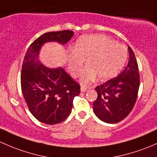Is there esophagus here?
Returning a JSON list of instances; mask_svg holds the SVG:
<instances>
[{
	"instance_id": "esophagus-1",
	"label": "esophagus",
	"mask_w": 157,
	"mask_h": 157,
	"mask_svg": "<svg viewBox=\"0 0 157 157\" xmlns=\"http://www.w3.org/2000/svg\"><path fill=\"white\" fill-rule=\"evenodd\" d=\"M88 90V87H86V86H81V89H80V90H81V92H86V90Z\"/></svg>"
}]
</instances>
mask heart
Returning a JSON list of instances; mask_svg holds the SVG:
<instances>
[{"instance_id": "1", "label": "heart", "mask_w": 157, "mask_h": 157, "mask_svg": "<svg viewBox=\"0 0 157 157\" xmlns=\"http://www.w3.org/2000/svg\"><path fill=\"white\" fill-rule=\"evenodd\" d=\"M128 58L126 46L117 44L103 34H90L79 38L71 51L68 69L74 77L81 73L85 59L88 66L83 71L81 83L89 84L96 79L106 80L116 77L123 69Z\"/></svg>"}]
</instances>
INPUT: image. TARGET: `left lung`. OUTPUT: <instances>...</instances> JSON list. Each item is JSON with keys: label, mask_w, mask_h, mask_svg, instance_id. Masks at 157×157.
<instances>
[{"label": "left lung", "mask_w": 157, "mask_h": 157, "mask_svg": "<svg viewBox=\"0 0 157 157\" xmlns=\"http://www.w3.org/2000/svg\"><path fill=\"white\" fill-rule=\"evenodd\" d=\"M129 60L126 68L117 77L95 88L98 93L93 102L97 117L108 123L120 122L132 110L140 85V75L135 53L130 47Z\"/></svg>", "instance_id": "obj_1"}]
</instances>
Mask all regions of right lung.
I'll list each match as a JSON object with an SVG mask.
<instances>
[{
	"mask_svg": "<svg viewBox=\"0 0 157 157\" xmlns=\"http://www.w3.org/2000/svg\"><path fill=\"white\" fill-rule=\"evenodd\" d=\"M74 31L47 32L40 36L28 49L21 71V87L27 106L33 116L45 124L62 123L70 114L74 97L80 86L62 67L49 68L39 61V51L44 43L68 42Z\"/></svg>",
	"mask_w": 157,
	"mask_h": 157,
	"instance_id": "right-lung-1",
	"label": "right lung"
}]
</instances>
